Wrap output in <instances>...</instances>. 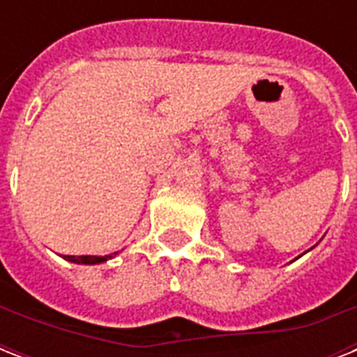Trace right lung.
<instances>
[{
    "label": "right lung",
    "mask_w": 357,
    "mask_h": 357,
    "mask_svg": "<svg viewBox=\"0 0 357 357\" xmlns=\"http://www.w3.org/2000/svg\"><path fill=\"white\" fill-rule=\"evenodd\" d=\"M113 255H64V259L72 263H81V265H98L103 261L111 259Z\"/></svg>",
    "instance_id": "add662e5"
}]
</instances>
